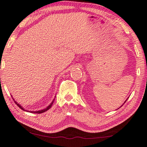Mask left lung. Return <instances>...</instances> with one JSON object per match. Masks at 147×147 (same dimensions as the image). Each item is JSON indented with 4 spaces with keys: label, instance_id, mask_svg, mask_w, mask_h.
Returning <instances> with one entry per match:
<instances>
[{
    "label": "left lung",
    "instance_id": "left-lung-1",
    "mask_svg": "<svg viewBox=\"0 0 147 147\" xmlns=\"http://www.w3.org/2000/svg\"><path fill=\"white\" fill-rule=\"evenodd\" d=\"M127 99H128V98H127ZM127 100H126L125 101V102H124V103H125V102H126V101H127ZM122 106H123V105H122Z\"/></svg>",
    "mask_w": 147,
    "mask_h": 147
}]
</instances>
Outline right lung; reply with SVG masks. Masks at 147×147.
Returning a JSON list of instances; mask_svg holds the SVG:
<instances>
[{"mask_svg": "<svg viewBox=\"0 0 147 147\" xmlns=\"http://www.w3.org/2000/svg\"><path fill=\"white\" fill-rule=\"evenodd\" d=\"M56 97V96H55ZM13 100L14 101V102L16 103V105H17V106L19 107L20 109H21L22 110H23V111H26V112H30V113H37V114H40V113H44V112H45V111H48L49 109H51V107H52V105H53V102H54V100H55V98L53 99V100L52 101V102H51V103L50 105H49L48 107H46V108L45 109H42V110H39V111H26V110H25V109H24L23 107H22L21 105H19L18 104V103H17V102H16V101H15L14 100V99L13 98Z\"/></svg>", "mask_w": 147, "mask_h": 147, "instance_id": "obj_1", "label": "right lung"}]
</instances>
